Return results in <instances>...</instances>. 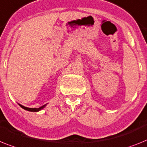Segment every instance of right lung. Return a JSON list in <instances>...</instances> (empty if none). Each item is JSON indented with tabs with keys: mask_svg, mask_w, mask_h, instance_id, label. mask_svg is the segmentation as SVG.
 <instances>
[{
	"mask_svg": "<svg viewBox=\"0 0 147 147\" xmlns=\"http://www.w3.org/2000/svg\"><path fill=\"white\" fill-rule=\"evenodd\" d=\"M19 105L22 107L23 109L24 110H27V111H34V112H36V111H40L41 109H42L44 107H45V105L42 106V107H40V108H27V107H24V106L22 105Z\"/></svg>",
	"mask_w": 147,
	"mask_h": 147,
	"instance_id": "add662e5",
	"label": "right lung"
}]
</instances>
